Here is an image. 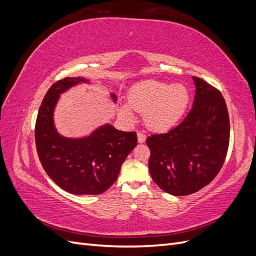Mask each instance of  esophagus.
Wrapping results in <instances>:
<instances>
[{"instance_id": "esophagus-1", "label": "esophagus", "mask_w": 256, "mask_h": 256, "mask_svg": "<svg viewBox=\"0 0 256 256\" xmlns=\"http://www.w3.org/2000/svg\"><path fill=\"white\" fill-rule=\"evenodd\" d=\"M146 140V136L142 132H138V143H144Z\"/></svg>"}]
</instances>
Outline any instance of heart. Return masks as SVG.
<instances>
[{
    "instance_id": "1",
    "label": "heart",
    "mask_w": 256,
    "mask_h": 256,
    "mask_svg": "<svg viewBox=\"0 0 256 256\" xmlns=\"http://www.w3.org/2000/svg\"><path fill=\"white\" fill-rule=\"evenodd\" d=\"M190 100V92L184 84L145 81L130 90L128 104L134 111L144 113V122L150 130L166 132L184 118ZM120 113L126 118L132 116L128 106H122Z\"/></svg>"
}]
</instances>
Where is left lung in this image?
<instances>
[{"mask_svg":"<svg viewBox=\"0 0 256 256\" xmlns=\"http://www.w3.org/2000/svg\"><path fill=\"white\" fill-rule=\"evenodd\" d=\"M196 96L192 109L180 125L146 140L150 150V173L170 194H192L220 172L230 143V118L221 92L193 76Z\"/></svg>","mask_w":256,"mask_h":256,"instance_id":"1","label":"left lung"}]
</instances>
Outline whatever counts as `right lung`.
Returning <instances> with one entry per match:
<instances>
[{
    "label": "right lung",
    "mask_w": 256,
    "mask_h": 256,
    "mask_svg": "<svg viewBox=\"0 0 256 256\" xmlns=\"http://www.w3.org/2000/svg\"><path fill=\"white\" fill-rule=\"evenodd\" d=\"M88 82L76 76L54 83L42 100L35 125L37 154L46 173L58 187L78 196H97L109 189L138 143L136 132L118 130L110 124L79 138L58 132L53 113L60 95L76 84ZM111 97L114 102L118 100L114 94Z\"/></svg>",
    "instance_id": "right-lung-1"
}]
</instances>
